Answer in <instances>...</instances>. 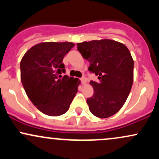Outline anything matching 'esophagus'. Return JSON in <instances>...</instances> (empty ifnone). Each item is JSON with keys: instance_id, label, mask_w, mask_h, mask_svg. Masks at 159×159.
Masks as SVG:
<instances>
[{"instance_id": "34e87169", "label": "esophagus", "mask_w": 159, "mask_h": 159, "mask_svg": "<svg viewBox=\"0 0 159 159\" xmlns=\"http://www.w3.org/2000/svg\"><path fill=\"white\" fill-rule=\"evenodd\" d=\"M80 80H81L82 84H87V79H86L84 77L81 78V79H80Z\"/></svg>"}]
</instances>
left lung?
<instances>
[{
	"label": "left lung",
	"instance_id": "obj_1",
	"mask_svg": "<svg viewBox=\"0 0 159 159\" xmlns=\"http://www.w3.org/2000/svg\"><path fill=\"white\" fill-rule=\"evenodd\" d=\"M77 48L90 62L89 70L99 81H91L94 93L87 99L90 112L98 118L117 113L126 101L134 79V61L123 43L103 39L77 43Z\"/></svg>",
	"mask_w": 159,
	"mask_h": 159
}]
</instances>
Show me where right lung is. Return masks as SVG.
<instances>
[{"instance_id": "obj_1", "label": "right lung", "mask_w": 159, "mask_h": 159, "mask_svg": "<svg viewBox=\"0 0 159 159\" xmlns=\"http://www.w3.org/2000/svg\"><path fill=\"white\" fill-rule=\"evenodd\" d=\"M73 43L45 42L36 44L21 61V81L27 96L43 114L57 116L69 110L81 81L65 73L63 57Z\"/></svg>"}]
</instances>
